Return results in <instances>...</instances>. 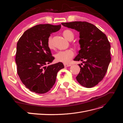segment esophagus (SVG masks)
Returning a JSON list of instances; mask_svg holds the SVG:
<instances>
[{"label": "esophagus", "mask_w": 123, "mask_h": 123, "mask_svg": "<svg viewBox=\"0 0 123 123\" xmlns=\"http://www.w3.org/2000/svg\"><path fill=\"white\" fill-rule=\"evenodd\" d=\"M71 65L70 64H64V66L65 67H70Z\"/></svg>", "instance_id": "34e87169"}]
</instances>
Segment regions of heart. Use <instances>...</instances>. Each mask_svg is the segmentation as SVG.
<instances>
[{
    "label": "heart",
    "mask_w": 123,
    "mask_h": 123,
    "mask_svg": "<svg viewBox=\"0 0 123 123\" xmlns=\"http://www.w3.org/2000/svg\"><path fill=\"white\" fill-rule=\"evenodd\" d=\"M63 36L64 37L69 41L72 40L74 38L73 33L69 30H66L63 32ZM48 46L50 49L53 48V44L52 43V38L49 37L48 40ZM74 55V53L72 50L68 49L65 50H62L58 52L55 54V56L56 60L58 62H61L65 63V64H68L71 61Z\"/></svg>",
    "instance_id": "b5f03b06"
}]
</instances>
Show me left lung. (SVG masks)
<instances>
[{
    "label": "left lung",
    "instance_id": "1",
    "mask_svg": "<svg viewBox=\"0 0 123 123\" xmlns=\"http://www.w3.org/2000/svg\"><path fill=\"white\" fill-rule=\"evenodd\" d=\"M62 25L80 33V50L74 59L81 61L80 72L76 77L82 86H95L105 76L111 61L110 44L106 35L97 27L85 21L62 23Z\"/></svg>",
    "mask_w": 123,
    "mask_h": 123
}]
</instances>
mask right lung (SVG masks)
<instances>
[{"mask_svg": "<svg viewBox=\"0 0 123 123\" xmlns=\"http://www.w3.org/2000/svg\"><path fill=\"white\" fill-rule=\"evenodd\" d=\"M61 25H38L25 31L17 43L15 61L22 83L30 90L38 94L49 91L54 85L58 71L64 68L62 62L50 64L52 56L48 40Z\"/></svg>", "mask_w": 123, "mask_h": 123, "instance_id": "add662e5", "label": "right lung"}]
</instances>
